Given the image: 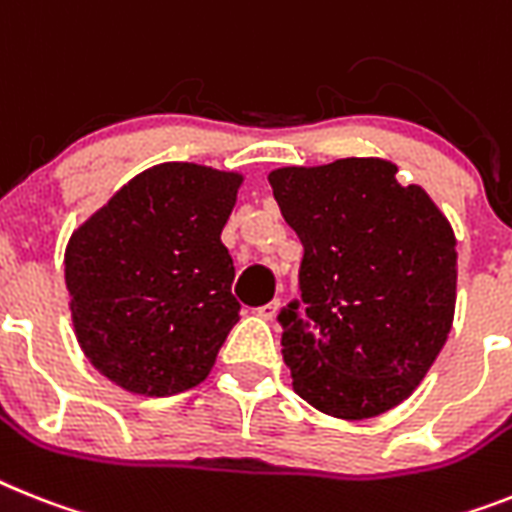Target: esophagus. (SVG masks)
<instances>
[{"label":"esophagus","mask_w":512,"mask_h":512,"mask_svg":"<svg viewBox=\"0 0 512 512\" xmlns=\"http://www.w3.org/2000/svg\"><path fill=\"white\" fill-rule=\"evenodd\" d=\"M277 308H280V298H274V301H269L266 306H259V308H256V314H259L261 319H274Z\"/></svg>","instance_id":"obj_1"}]
</instances>
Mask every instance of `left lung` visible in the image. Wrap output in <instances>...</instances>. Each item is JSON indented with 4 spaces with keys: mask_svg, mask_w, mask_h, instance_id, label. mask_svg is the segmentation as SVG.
<instances>
[{
    "mask_svg": "<svg viewBox=\"0 0 512 512\" xmlns=\"http://www.w3.org/2000/svg\"><path fill=\"white\" fill-rule=\"evenodd\" d=\"M384 159L282 167L269 185L303 243L301 298L277 316L293 390L335 418L403 403L455 314L458 253L445 214Z\"/></svg>",
    "mask_w": 512,
    "mask_h": 512,
    "instance_id": "1",
    "label": "left lung"
}]
</instances>
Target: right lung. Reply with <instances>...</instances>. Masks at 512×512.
Listing matches in <instances>:
<instances>
[{
    "label": "right lung",
    "mask_w": 512,
    "mask_h": 512,
    "mask_svg": "<svg viewBox=\"0 0 512 512\" xmlns=\"http://www.w3.org/2000/svg\"><path fill=\"white\" fill-rule=\"evenodd\" d=\"M243 177L188 162L141 172L65 251L75 335L122 390L167 398L204 382L240 319L222 246Z\"/></svg>",
    "instance_id": "right-lung-1"
}]
</instances>
